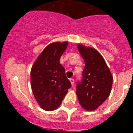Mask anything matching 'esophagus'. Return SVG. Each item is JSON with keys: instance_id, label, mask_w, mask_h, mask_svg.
Returning a JSON list of instances; mask_svg holds the SVG:
<instances>
[{"instance_id": "34e87169", "label": "esophagus", "mask_w": 133, "mask_h": 133, "mask_svg": "<svg viewBox=\"0 0 133 133\" xmlns=\"http://www.w3.org/2000/svg\"><path fill=\"white\" fill-rule=\"evenodd\" d=\"M69 81H70V83H71V84H72V85H73V84H74V82H75V80H74V78H70V79H69Z\"/></svg>"}]
</instances>
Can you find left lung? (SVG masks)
Returning a JSON list of instances; mask_svg holds the SVG:
<instances>
[{
    "label": "left lung",
    "instance_id": "8db88e82",
    "mask_svg": "<svg viewBox=\"0 0 133 133\" xmlns=\"http://www.w3.org/2000/svg\"><path fill=\"white\" fill-rule=\"evenodd\" d=\"M85 63L82 80L77 83V95L81 107L95 110L104 103L111 91L112 76L101 55L96 49L78 45Z\"/></svg>",
    "mask_w": 133,
    "mask_h": 133
}]
</instances>
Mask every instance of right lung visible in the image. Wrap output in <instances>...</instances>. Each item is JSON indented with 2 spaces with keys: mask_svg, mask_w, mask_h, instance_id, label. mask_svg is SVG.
I'll list each match as a JSON object with an SVG mask.
<instances>
[{
  "mask_svg": "<svg viewBox=\"0 0 133 133\" xmlns=\"http://www.w3.org/2000/svg\"><path fill=\"white\" fill-rule=\"evenodd\" d=\"M68 43H50L37 59L30 71V83L33 95L41 107L47 111L56 109L71 87V83L60 63V58Z\"/></svg>",
  "mask_w": 133,
  "mask_h": 133,
  "instance_id": "add662e5",
  "label": "right lung"
}]
</instances>
